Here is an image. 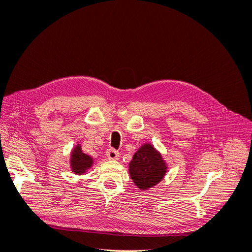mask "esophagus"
<instances>
[{
  "mask_svg": "<svg viewBox=\"0 0 252 252\" xmlns=\"http://www.w3.org/2000/svg\"><path fill=\"white\" fill-rule=\"evenodd\" d=\"M106 156H107V158L109 159H118L120 157V154L118 150L113 149V148H109L107 151H106Z\"/></svg>",
  "mask_w": 252,
  "mask_h": 252,
  "instance_id": "34e87169",
  "label": "esophagus"
}]
</instances>
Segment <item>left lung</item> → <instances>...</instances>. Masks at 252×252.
Listing matches in <instances>:
<instances>
[{
  "label": "left lung",
  "instance_id": "obj_1",
  "mask_svg": "<svg viewBox=\"0 0 252 252\" xmlns=\"http://www.w3.org/2000/svg\"><path fill=\"white\" fill-rule=\"evenodd\" d=\"M167 170L162 156L150 144H144L129 163V173L134 184L146 190L161 182Z\"/></svg>",
  "mask_w": 252,
  "mask_h": 252
}]
</instances>
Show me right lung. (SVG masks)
<instances>
[{"mask_svg": "<svg viewBox=\"0 0 252 252\" xmlns=\"http://www.w3.org/2000/svg\"><path fill=\"white\" fill-rule=\"evenodd\" d=\"M93 163H94V159L86 154H83L81 146L80 145H77V147L74 148V150L71 154L70 164H71L72 171L74 173L82 174L90 168Z\"/></svg>", "mask_w": 252, "mask_h": 252, "instance_id": "obj_1", "label": "right lung"}]
</instances>
